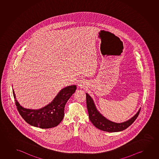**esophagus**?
Here are the masks:
<instances>
[{
	"label": "esophagus",
	"mask_w": 159,
	"mask_h": 159,
	"mask_svg": "<svg viewBox=\"0 0 159 159\" xmlns=\"http://www.w3.org/2000/svg\"><path fill=\"white\" fill-rule=\"evenodd\" d=\"M78 87L80 88H83V87H84V85L82 83H80L78 84Z\"/></svg>",
	"instance_id": "1"
}]
</instances>
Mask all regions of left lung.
<instances>
[{"mask_svg":"<svg viewBox=\"0 0 159 159\" xmlns=\"http://www.w3.org/2000/svg\"><path fill=\"white\" fill-rule=\"evenodd\" d=\"M86 106L88 110L89 117L93 125L98 129L107 132H118L122 131L129 127L137 119L140 111L138 110L137 113L129 120L124 122L116 123L105 117L96 107L93 98L88 93H86Z\"/></svg>","mask_w":159,"mask_h":159,"instance_id":"obj_1","label":"left lung"}]
</instances>
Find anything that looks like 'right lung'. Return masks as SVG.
Listing matches in <instances>:
<instances>
[{
  "instance_id": "1",
  "label": "right lung",
  "mask_w": 159,
  "mask_h": 159,
  "mask_svg": "<svg viewBox=\"0 0 159 159\" xmlns=\"http://www.w3.org/2000/svg\"><path fill=\"white\" fill-rule=\"evenodd\" d=\"M76 89V85L68 86L62 89L51 102L37 110L23 107L16 100L14 90L12 93L15 105L22 118L32 126L48 129L56 127L61 122L64 116L65 105Z\"/></svg>"
}]
</instances>
